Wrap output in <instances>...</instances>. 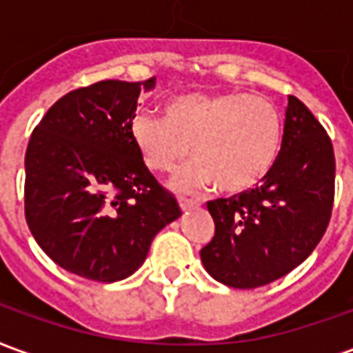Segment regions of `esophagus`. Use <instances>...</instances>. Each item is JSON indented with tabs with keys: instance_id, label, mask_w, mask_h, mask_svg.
<instances>
[{
	"instance_id": "esophagus-1",
	"label": "esophagus",
	"mask_w": 353,
	"mask_h": 353,
	"mask_svg": "<svg viewBox=\"0 0 353 353\" xmlns=\"http://www.w3.org/2000/svg\"><path fill=\"white\" fill-rule=\"evenodd\" d=\"M179 206H181L183 212H187V210H191V208L196 206V202H192V200H187V199H179Z\"/></svg>"
}]
</instances>
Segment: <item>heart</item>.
<instances>
[{
  "instance_id": "b5f03b06",
  "label": "heart",
  "mask_w": 353,
  "mask_h": 353,
  "mask_svg": "<svg viewBox=\"0 0 353 353\" xmlns=\"http://www.w3.org/2000/svg\"><path fill=\"white\" fill-rule=\"evenodd\" d=\"M130 136L147 168L177 172V191L214 185L221 192L252 189L270 172L281 141V119L272 101L240 92H187L166 101L164 117L136 113Z\"/></svg>"
}]
</instances>
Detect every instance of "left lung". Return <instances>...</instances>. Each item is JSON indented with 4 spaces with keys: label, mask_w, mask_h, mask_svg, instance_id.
<instances>
[{
    "label": "left lung",
    "mask_w": 353,
    "mask_h": 353,
    "mask_svg": "<svg viewBox=\"0 0 353 353\" xmlns=\"http://www.w3.org/2000/svg\"><path fill=\"white\" fill-rule=\"evenodd\" d=\"M333 200V143L310 109L289 96L281 149L259 187L208 202L215 234L200 252L204 268L236 289L278 280L316 250Z\"/></svg>",
    "instance_id": "1"
}]
</instances>
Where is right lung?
I'll use <instances>...</instances> for the list:
<instances>
[{"label": "right lung", "instance_id": "right-lung-1", "mask_svg": "<svg viewBox=\"0 0 353 353\" xmlns=\"http://www.w3.org/2000/svg\"><path fill=\"white\" fill-rule=\"evenodd\" d=\"M153 79L100 81L72 90L35 126L24 159V212L58 266L119 281L143 265L153 238L181 215L130 136L139 94Z\"/></svg>", "mask_w": 353, "mask_h": 353}]
</instances>
